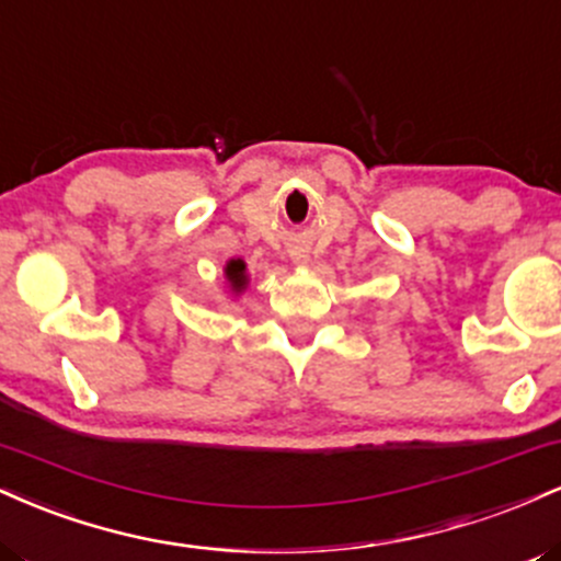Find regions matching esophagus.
Instances as JSON below:
<instances>
[{
  "label": "esophagus",
  "instance_id": "esophagus-1",
  "mask_svg": "<svg viewBox=\"0 0 561 561\" xmlns=\"http://www.w3.org/2000/svg\"><path fill=\"white\" fill-rule=\"evenodd\" d=\"M293 261L298 263V266H308V261H311V255H308L306 248H298V250H293Z\"/></svg>",
  "mask_w": 561,
  "mask_h": 561
}]
</instances>
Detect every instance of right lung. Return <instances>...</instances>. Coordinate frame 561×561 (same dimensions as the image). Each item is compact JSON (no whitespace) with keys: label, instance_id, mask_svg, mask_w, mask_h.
I'll return each mask as SVG.
<instances>
[{"label":"right lung","instance_id":"add662e5","mask_svg":"<svg viewBox=\"0 0 561 561\" xmlns=\"http://www.w3.org/2000/svg\"><path fill=\"white\" fill-rule=\"evenodd\" d=\"M224 285L234 298H240V295L248 289L250 285V274H248V263L242 259H229L227 266H224Z\"/></svg>","mask_w":561,"mask_h":561}]
</instances>
